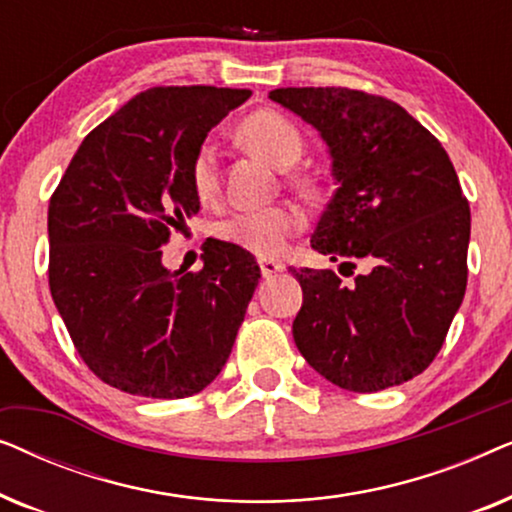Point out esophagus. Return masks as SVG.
I'll use <instances>...</instances> for the list:
<instances>
[{
	"label": "esophagus",
	"instance_id": "obj_1",
	"mask_svg": "<svg viewBox=\"0 0 512 512\" xmlns=\"http://www.w3.org/2000/svg\"><path fill=\"white\" fill-rule=\"evenodd\" d=\"M261 272H263V277H277L279 272H284V263H277V261H270V258H263L261 263Z\"/></svg>",
	"mask_w": 512,
	"mask_h": 512
}]
</instances>
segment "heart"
Listing matches in <instances>:
<instances>
[{"label": "heart", "instance_id": "b5f03b06", "mask_svg": "<svg viewBox=\"0 0 512 512\" xmlns=\"http://www.w3.org/2000/svg\"><path fill=\"white\" fill-rule=\"evenodd\" d=\"M240 139L247 149L263 156L270 165L291 167L303 153V132L289 116L275 109H261L249 114L240 123ZM188 179L195 198L200 202H214L221 191L219 151L212 142H202L195 149ZM293 184L303 191H310L312 181L307 177H296ZM303 230V216L291 207H263V209H237L216 221L214 235L221 242L237 247L247 254L261 258H275L286 249L293 235Z\"/></svg>", "mask_w": 512, "mask_h": 512}]
</instances>
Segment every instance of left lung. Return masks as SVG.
Wrapping results in <instances>:
<instances>
[{
	"mask_svg": "<svg viewBox=\"0 0 512 512\" xmlns=\"http://www.w3.org/2000/svg\"><path fill=\"white\" fill-rule=\"evenodd\" d=\"M333 158V193L312 249L368 270L291 268L303 286L293 340L328 382L356 394L424 373L443 347L468 282L471 207L443 144L401 104L349 88H277ZM354 275V272H352Z\"/></svg>",
	"mask_w": 512,
	"mask_h": 512,
	"instance_id": "8db88e82",
	"label": "left lung"
}]
</instances>
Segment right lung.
<instances>
[{
	"mask_svg": "<svg viewBox=\"0 0 512 512\" xmlns=\"http://www.w3.org/2000/svg\"><path fill=\"white\" fill-rule=\"evenodd\" d=\"M244 88L158 86L90 130L48 205V286L86 366L132 396L186 398L226 366L261 279L254 256L202 244L195 272L163 268L198 214L188 165Z\"/></svg>",
	"mask_w": 512,
	"mask_h": 512,
	"instance_id": "obj_1",
	"label": "right lung"
}]
</instances>
